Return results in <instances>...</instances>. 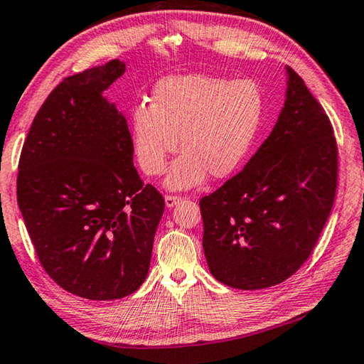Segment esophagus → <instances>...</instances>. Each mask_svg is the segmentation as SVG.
Returning a JSON list of instances; mask_svg holds the SVG:
<instances>
[{"instance_id":"obj_1","label":"esophagus","mask_w":364,"mask_h":364,"mask_svg":"<svg viewBox=\"0 0 364 364\" xmlns=\"http://www.w3.org/2000/svg\"><path fill=\"white\" fill-rule=\"evenodd\" d=\"M181 200H182L181 196H177V195H166L164 196V203L168 208H174Z\"/></svg>"}]
</instances>
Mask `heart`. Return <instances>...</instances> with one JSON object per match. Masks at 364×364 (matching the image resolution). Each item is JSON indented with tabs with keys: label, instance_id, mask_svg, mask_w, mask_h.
<instances>
[{
	"label": "heart",
	"instance_id": "heart-1",
	"mask_svg": "<svg viewBox=\"0 0 364 364\" xmlns=\"http://www.w3.org/2000/svg\"><path fill=\"white\" fill-rule=\"evenodd\" d=\"M264 110V92L252 80L168 76L153 89L150 105L134 107L132 151L145 174L161 176L178 146L182 155L172 164L166 187H198L209 174L225 178L240 169L256 142Z\"/></svg>",
	"mask_w": 364,
	"mask_h": 364
}]
</instances>
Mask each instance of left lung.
Returning <instances> with one entry per match:
<instances>
[{"label":"left lung","instance_id":"left-lung-1","mask_svg":"<svg viewBox=\"0 0 364 364\" xmlns=\"http://www.w3.org/2000/svg\"><path fill=\"white\" fill-rule=\"evenodd\" d=\"M282 113L243 171L200 201L203 250L230 288L283 283L310 257L334 205L333 126L304 80L286 67Z\"/></svg>","mask_w":364,"mask_h":364}]
</instances>
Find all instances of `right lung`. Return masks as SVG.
Here are the masks:
<instances>
[{
  "mask_svg": "<svg viewBox=\"0 0 364 364\" xmlns=\"http://www.w3.org/2000/svg\"><path fill=\"white\" fill-rule=\"evenodd\" d=\"M124 70L114 59L63 80L18 161L17 203L43 269L91 301L129 296L145 282L164 211L134 168L126 118L104 97Z\"/></svg>",
  "mask_w": 364,
  "mask_h": 364,
  "instance_id": "right-lung-1",
  "label": "right lung"
}]
</instances>
